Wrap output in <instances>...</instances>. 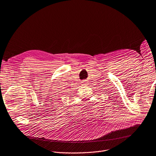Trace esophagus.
Instances as JSON below:
<instances>
[{
    "label": "esophagus",
    "mask_w": 156,
    "mask_h": 156,
    "mask_svg": "<svg viewBox=\"0 0 156 156\" xmlns=\"http://www.w3.org/2000/svg\"><path fill=\"white\" fill-rule=\"evenodd\" d=\"M82 85H87V83H86V82L83 81V82H82Z\"/></svg>",
    "instance_id": "34e87169"
}]
</instances>
